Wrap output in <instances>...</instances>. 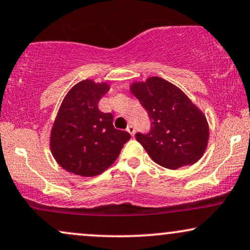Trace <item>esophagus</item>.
<instances>
[{"mask_svg": "<svg viewBox=\"0 0 250 250\" xmlns=\"http://www.w3.org/2000/svg\"><path fill=\"white\" fill-rule=\"evenodd\" d=\"M127 131H128V133L129 134H130L131 135V136H133V135L135 134V128H134V125H128V127H127Z\"/></svg>", "mask_w": 250, "mask_h": 250, "instance_id": "34e87169", "label": "esophagus"}]
</instances>
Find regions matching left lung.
Listing matches in <instances>:
<instances>
[{
	"mask_svg": "<svg viewBox=\"0 0 250 250\" xmlns=\"http://www.w3.org/2000/svg\"><path fill=\"white\" fill-rule=\"evenodd\" d=\"M130 91L151 121L148 133H137L135 137L152 161L171 170L194 164L208 142L204 114L178 87L162 78L134 83Z\"/></svg>",
	"mask_w": 250,
	"mask_h": 250,
	"instance_id": "left-lung-1",
	"label": "left lung"
}]
</instances>
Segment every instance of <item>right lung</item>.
<instances>
[{"label": "right lung", "instance_id": "right-lung-1", "mask_svg": "<svg viewBox=\"0 0 250 250\" xmlns=\"http://www.w3.org/2000/svg\"><path fill=\"white\" fill-rule=\"evenodd\" d=\"M106 83L86 79L72 87L62 100L51 130L50 146L62 169L74 174H100L116 161L130 134L113 125V115L99 110Z\"/></svg>", "mask_w": 250, "mask_h": 250}]
</instances>
